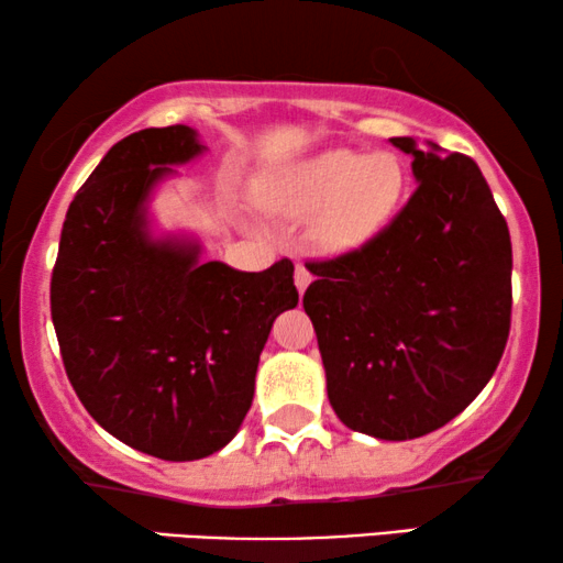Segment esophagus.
I'll use <instances>...</instances> for the list:
<instances>
[{"mask_svg": "<svg viewBox=\"0 0 563 563\" xmlns=\"http://www.w3.org/2000/svg\"><path fill=\"white\" fill-rule=\"evenodd\" d=\"M292 280H296L298 292H303L308 288V283H311V273H308V267L296 265V275H292Z\"/></svg>", "mask_w": 563, "mask_h": 563, "instance_id": "34e87169", "label": "esophagus"}]
</instances>
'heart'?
Returning <instances> with one entry per match:
<instances>
[{"mask_svg":"<svg viewBox=\"0 0 563 563\" xmlns=\"http://www.w3.org/2000/svg\"><path fill=\"white\" fill-rule=\"evenodd\" d=\"M406 194V173L390 153L327 150L260 176L255 201L267 213L312 217L311 236L327 255H346L383 232Z\"/></svg>","mask_w":563,"mask_h":563,"instance_id":"obj_1","label":"heart"}]
</instances>
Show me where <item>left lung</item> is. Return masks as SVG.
<instances>
[{
    "instance_id": "left-lung-1",
    "label": "left lung",
    "mask_w": 563,
    "mask_h": 563,
    "mask_svg": "<svg viewBox=\"0 0 563 563\" xmlns=\"http://www.w3.org/2000/svg\"><path fill=\"white\" fill-rule=\"evenodd\" d=\"M416 194L364 247L327 263L303 296L346 429L408 441L446 426L489 383L510 331V232L472 157L390 137Z\"/></svg>"
}]
</instances>
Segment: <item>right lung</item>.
I'll use <instances>...</instances> for the list:
<instances>
[{"label": "right lung", "instance_id": "1", "mask_svg": "<svg viewBox=\"0 0 563 563\" xmlns=\"http://www.w3.org/2000/svg\"><path fill=\"white\" fill-rule=\"evenodd\" d=\"M201 153L186 124L117 142L68 206L51 280L78 400L114 439L165 462L236 437L273 321L298 303L290 260L242 273L203 263L191 234L153 229L157 186Z\"/></svg>", "mask_w": 563, "mask_h": 563}]
</instances>
